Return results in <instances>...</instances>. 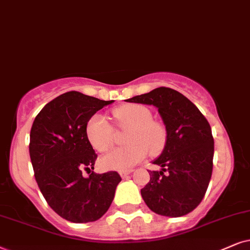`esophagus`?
Returning a JSON list of instances; mask_svg holds the SVG:
<instances>
[{
  "mask_svg": "<svg viewBox=\"0 0 250 250\" xmlns=\"http://www.w3.org/2000/svg\"><path fill=\"white\" fill-rule=\"evenodd\" d=\"M131 172H132V170H122V171H120V176H121L122 178H125L129 174H131Z\"/></svg>",
  "mask_w": 250,
  "mask_h": 250,
  "instance_id": "obj_1",
  "label": "esophagus"
}]
</instances>
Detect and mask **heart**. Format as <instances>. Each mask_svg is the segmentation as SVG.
Returning <instances> with one entry per match:
<instances>
[{"instance_id": "obj_1", "label": "heart", "mask_w": 250, "mask_h": 250, "mask_svg": "<svg viewBox=\"0 0 250 250\" xmlns=\"http://www.w3.org/2000/svg\"><path fill=\"white\" fill-rule=\"evenodd\" d=\"M119 127L128 130L125 144L128 146L112 151L101 159V165L108 170H129L146 159L148 152L158 155L165 148L167 131L161 123L153 121L148 108L137 104L120 106L113 111ZM85 134L90 145L99 153L111 149L115 142V132L102 114H95L88 120Z\"/></svg>"}]
</instances>
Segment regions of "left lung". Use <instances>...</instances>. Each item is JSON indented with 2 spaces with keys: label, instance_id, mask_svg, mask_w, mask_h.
<instances>
[{
  "label": "left lung",
  "instance_id": "left-lung-1",
  "mask_svg": "<svg viewBox=\"0 0 250 250\" xmlns=\"http://www.w3.org/2000/svg\"><path fill=\"white\" fill-rule=\"evenodd\" d=\"M127 102L155 106L167 130L164 151L153 161L161 170H149V182L141 189L145 204L168 217L188 214L202 201L210 182L214 158L210 125L189 99L166 86Z\"/></svg>",
  "mask_w": 250,
  "mask_h": 250
}]
</instances>
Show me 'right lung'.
<instances>
[{"instance_id":"add662e5","label":"right lung","mask_w":250,"mask_h":250,"mask_svg":"<svg viewBox=\"0 0 250 250\" xmlns=\"http://www.w3.org/2000/svg\"><path fill=\"white\" fill-rule=\"evenodd\" d=\"M112 103L69 91L48 103L33 122L29 155L36 183L48 205L66 221H97L121 182L116 171L82 175L94 169L97 159L86 138V122Z\"/></svg>"}]
</instances>
